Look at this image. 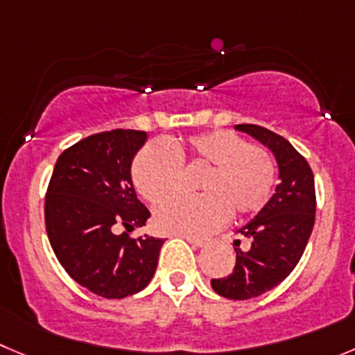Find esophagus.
I'll return each instance as SVG.
<instances>
[{
	"instance_id": "34e87169",
	"label": "esophagus",
	"mask_w": 355,
	"mask_h": 355,
	"mask_svg": "<svg viewBox=\"0 0 355 355\" xmlns=\"http://www.w3.org/2000/svg\"><path fill=\"white\" fill-rule=\"evenodd\" d=\"M184 239H187V241H188V242H190V244H191V245H193V248H205V245H207V244H209V241H207V239H198V237H188V235H187V237H184Z\"/></svg>"
}]
</instances>
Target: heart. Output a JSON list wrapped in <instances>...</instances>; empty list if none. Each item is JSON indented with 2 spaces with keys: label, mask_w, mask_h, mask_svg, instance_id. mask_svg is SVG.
I'll list each match as a JSON object with an SVG mask.
<instances>
[{
  "label": "heart",
  "mask_w": 355,
  "mask_h": 355,
  "mask_svg": "<svg viewBox=\"0 0 355 355\" xmlns=\"http://www.w3.org/2000/svg\"><path fill=\"white\" fill-rule=\"evenodd\" d=\"M207 167L200 195H175L155 211L162 232L195 237L216 230L230 211L239 218L258 214L277 187V164L258 144L230 130H212L183 143L146 144L132 162V181L148 202L164 200L180 187L183 164Z\"/></svg>",
  "instance_id": "heart-1"
}]
</instances>
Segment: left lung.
Here are the masks:
<instances>
[{
	"instance_id": "1",
	"label": "left lung",
	"mask_w": 355,
	"mask_h": 355,
	"mask_svg": "<svg viewBox=\"0 0 355 355\" xmlns=\"http://www.w3.org/2000/svg\"><path fill=\"white\" fill-rule=\"evenodd\" d=\"M235 129L251 134L273 151L281 175L266 207L239 230L248 249H241V241L234 242L235 268L211 281L212 289L225 298L249 300L281 284L298 265L315 223V184L309 162L288 139L252 123Z\"/></svg>"
}]
</instances>
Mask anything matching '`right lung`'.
Wrapping results in <instances>:
<instances>
[{
    "label": "right lung",
    "mask_w": 355,
    "mask_h": 355,
    "mask_svg": "<svg viewBox=\"0 0 355 355\" xmlns=\"http://www.w3.org/2000/svg\"><path fill=\"white\" fill-rule=\"evenodd\" d=\"M144 141L143 130L92 134L59 155L46 188V235L57 259L80 286L104 298L146 288L164 244L129 235L150 218L130 175Z\"/></svg>",
    "instance_id": "right-lung-1"
}]
</instances>
